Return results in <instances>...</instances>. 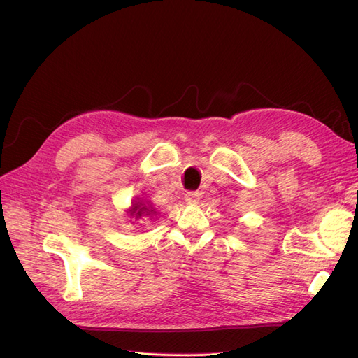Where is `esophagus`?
<instances>
[{
  "label": "esophagus",
  "mask_w": 358,
  "mask_h": 358,
  "mask_svg": "<svg viewBox=\"0 0 358 358\" xmlns=\"http://www.w3.org/2000/svg\"><path fill=\"white\" fill-rule=\"evenodd\" d=\"M200 199H201V194L197 191H189L185 194V200L188 204H199Z\"/></svg>",
  "instance_id": "esophagus-1"
}]
</instances>
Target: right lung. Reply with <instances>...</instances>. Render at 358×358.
<instances>
[{
  "instance_id": "add662e5",
  "label": "right lung",
  "mask_w": 358,
  "mask_h": 358,
  "mask_svg": "<svg viewBox=\"0 0 358 358\" xmlns=\"http://www.w3.org/2000/svg\"><path fill=\"white\" fill-rule=\"evenodd\" d=\"M127 215L129 218H133V224L138 221L142 216H150V220H154V216L158 215V210L154 208V204L150 200L143 199V197H136L131 201V206L129 209H127Z\"/></svg>"
}]
</instances>
